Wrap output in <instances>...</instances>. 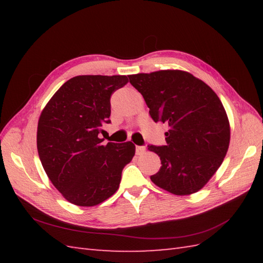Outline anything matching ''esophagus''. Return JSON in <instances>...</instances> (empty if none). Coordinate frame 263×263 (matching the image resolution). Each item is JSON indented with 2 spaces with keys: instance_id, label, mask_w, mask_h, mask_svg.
Here are the masks:
<instances>
[{
  "instance_id": "obj_1",
  "label": "esophagus",
  "mask_w": 263,
  "mask_h": 263,
  "mask_svg": "<svg viewBox=\"0 0 263 263\" xmlns=\"http://www.w3.org/2000/svg\"><path fill=\"white\" fill-rule=\"evenodd\" d=\"M136 152H137V155H142V154L146 153V147H139V146H137Z\"/></svg>"
}]
</instances>
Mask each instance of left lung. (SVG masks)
Returning <instances> with one entry per match:
<instances>
[{
  "mask_svg": "<svg viewBox=\"0 0 263 263\" xmlns=\"http://www.w3.org/2000/svg\"><path fill=\"white\" fill-rule=\"evenodd\" d=\"M155 122L168 124L166 146L149 144L160 157L154 184L175 195L200 191L219 168L231 140V126L219 97L202 80L182 70L128 76Z\"/></svg>",
  "mask_w": 263,
  "mask_h": 263,
  "instance_id": "8db88e82",
  "label": "left lung"
}]
</instances>
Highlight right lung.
Here are the masks:
<instances>
[{
  "mask_svg": "<svg viewBox=\"0 0 263 263\" xmlns=\"http://www.w3.org/2000/svg\"><path fill=\"white\" fill-rule=\"evenodd\" d=\"M126 76H77L53 95L37 126V150L44 171L65 200L93 206L120 186L122 171L136 154L131 141L103 144L110 96Z\"/></svg>",
  "mask_w": 263,
  "mask_h": 263,
  "instance_id": "right-lung-1",
  "label": "right lung"
}]
</instances>
